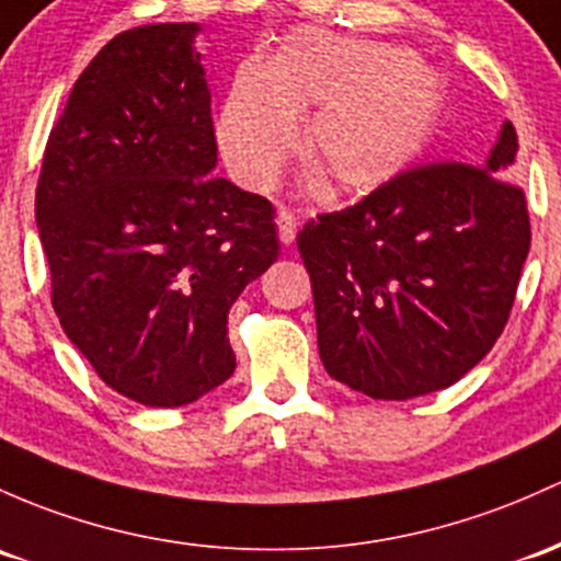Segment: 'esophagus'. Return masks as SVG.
Masks as SVG:
<instances>
[{
	"instance_id": "1",
	"label": "esophagus",
	"mask_w": 561,
	"mask_h": 561,
	"mask_svg": "<svg viewBox=\"0 0 561 561\" xmlns=\"http://www.w3.org/2000/svg\"><path fill=\"white\" fill-rule=\"evenodd\" d=\"M275 225H278L280 243H283V245H291L294 238H297V219H294L291 210L280 208V210H278V219H275Z\"/></svg>"
}]
</instances>
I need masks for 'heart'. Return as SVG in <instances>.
Instances as JSON below:
<instances>
[{"label":"heart","mask_w":561,"mask_h":561,"mask_svg":"<svg viewBox=\"0 0 561 561\" xmlns=\"http://www.w3.org/2000/svg\"><path fill=\"white\" fill-rule=\"evenodd\" d=\"M334 195H369L403 176L436 134L447 110L442 71L388 42L302 28L267 66L234 75L216 117V144L232 176L270 190L299 144Z\"/></svg>","instance_id":"heart-1"}]
</instances>
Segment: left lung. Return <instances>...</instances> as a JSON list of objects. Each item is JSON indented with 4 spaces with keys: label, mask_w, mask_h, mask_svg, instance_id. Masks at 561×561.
I'll return each mask as SVG.
<instances>
[{
    "label": "left lung",
    "mask_w": 561,
    "mask_h": 561,
    "mask_svg": "<svg viewBox=\"0 0 561 561\" xmlns=\"http://www.w3.org/2000/svg\"><path fill=\"white\" fill-rule=\"evenodd\" d=\"M516 152L503 123L479 168H414L307 221L297 245L329 377L407 401L449 388L492 351L529 254L524 192L505 182Z\"/></svg>",
    "instance_id": "1"
}]
</instances>
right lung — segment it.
Returning a JSON list of instances; mask_svg holds the SVG:
<instances>
[{
    "label": "right lung",
    "mask_w": 561,
    "mask_h": 561,
    "mask_svg": "<svg viewBox=\"0 0 561 561\" xmlns=\"http://www.w3.org/2000/svg\"><path fill=\"white\" fill-rule=\"evenodd\" d=\"M201 23L117 34L50 130L37 227L66 336L112 390L184 407L234 371L227 316L278 259L275 210L214 176Z\"/></svg>",
    "instance_id": "obj_1"
}]
</instances>
